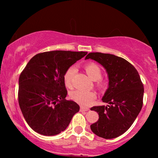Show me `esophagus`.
<instances>
[{
	"instance_id": "34e87169",
	"label": "esophagus",
	"mask_w": 158,
	"mask_h": 158,
	"mask_svg": "<svg viewBox=\"0 0 158 158\" xmlns=\"http://www.w3.org/2000/svg\"><path fill=\"white\" fill-rule=\"evenodd\" d=\"M88 110H89V109H88V108H85V107H83V106H81V111H88Z\"/></svg>"
}]
</instances>
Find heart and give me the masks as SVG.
<instances>
[{
    "mask_svg": "<svg viewBox=\"0 0 158 158\" xmlns=\"http://www.w3.org/2000/svg\"><path fill=\"white\" fill-rule=\"evenodd\" d=\"M85 69L88 75L94 81H98V84L100 87H104L106 83L103 80L101 79L102 75V70L101 67L95 62H90L85 64ZM77 70L74 66H71L67 69L63 75L64 85L68 88H72L73 79L76 74ZM96 94L94 91L85 90H76L72 91L70 94V97L73 101L82 106H89L91 104L95 99L96 98Z\"/></svg>",
    "mask_w": 158,
    "mask_h": 158,
    "instance_id": "heart-1",
    "label": "heart"
}]
</instances>
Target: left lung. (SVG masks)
Instances as JSON below:
<instances>
[{
	"mask_svg": "<svg viewBox=\"0 0 158 158\" xmlns=\"http://www.w3.org/2000/svg\"><path fill=\"white\" fill-rule=\"evenodd\" d=\"M89 58L103 66L109 80L102 98L109 105L90 108L99 116L90 129L98 137L113 139L128 130L141 111L143 83L135 67L124 58L101 52H90L85 57Z\"/></svg>",
	"mask_w": 158,
	"mask_h": 158,
	"instance_id": "obj_1",
	"label": "left lung"
}]
</instances>
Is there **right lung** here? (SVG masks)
<instances>
[{"label":"right lung","mask_w":158,"mask_h":158,"mask_svg":"<svg viewBox=\"0 0 158 158\" xmlns=\"http://www.w3.org/2000/svg\"><path fill=\"white\" fill-rule=\"evenodd\" d=\"M87 52L50 51L34 56L21 72L18 98L29 126L40 135H56L64 131L80 106L67 101L63 75L67 69Z\"/></svg>","instance_id":"1"}]
</instances>
